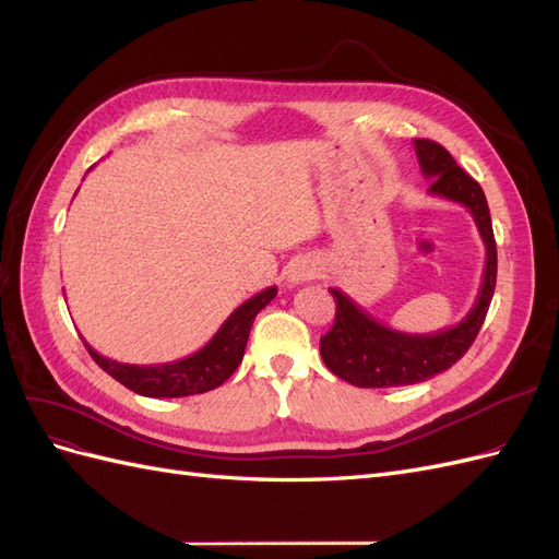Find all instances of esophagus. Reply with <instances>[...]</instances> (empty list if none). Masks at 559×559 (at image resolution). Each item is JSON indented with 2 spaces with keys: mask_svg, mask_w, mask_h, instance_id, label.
Returning a JSON list of instances; mask_svg holds the SVG:
<instances>
[{
  "mask_svg": "<svg viewBox=\"0 0 559 559\" xmlns=\"http://www.w3.org/2000/svg\"><path fill=\"white\" fill-rule=\"evenodd\" d=\"M314 275H317L314 263L308 261V259H298V261H294L289 267H286V284L298 286V284H302V282L312 280Z\"/></svg>",
  "mask_w": 559,
  "mask_h": 559,
  "instance_id": "34e87169",
  "label": "esophagus"
}]
</instances>
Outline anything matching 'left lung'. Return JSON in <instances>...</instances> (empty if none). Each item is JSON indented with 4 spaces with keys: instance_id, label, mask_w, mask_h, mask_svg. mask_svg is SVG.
Wrapping results in <instances>:
<instances>
[{
    "instance_id": "1",
    "label": "left lung",
    "mask_w": 559,
    "mask_h": 559,
    "mask_svg": "<svg viewBox=\"0 0 559 559\" xmlns=\"http://www.w3.org/2000/svg\"><path fill=\"white\" fill-rule=\"evenodd\" d=\"M421 175L431 179L429 193L464 205L485 242V270L480 292L468 314L450 329L436 333L394 331L370 317L341 289L335 298V321L321 337L319 352L333 376L368 389L425 382L460 361L476 341L497 286V245L485 193L441 144L415 140Z\"/></svg>"
}]
</instances>
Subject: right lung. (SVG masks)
Masks as SVG:
<instances>
[{
  "label": "right lung",
  "instance_id": "obj_1",
  "mask_svg": "<svg viewBox=\"0 0 559 559\" xmlns=\"http://www.w3.org/2000/svg\"><path fill=\"white\" fill-rule=\"evenodd\" d=\"M275 296L277 286H267L261 294L251 296L224 321L222 329L212 335V341L205 347H200L191 357H183L170 364H121L103 357V354L95 352L83 337L81 341L86 345L95 364L107 370L114 380L132 389L134 394L151 399L205 394L210 389L224 384L235 373V368L240 366L253 319H257V314Z\"/></svg>",
  "mask_w": 559,
  "mask_h": 559
}]
</instances>
